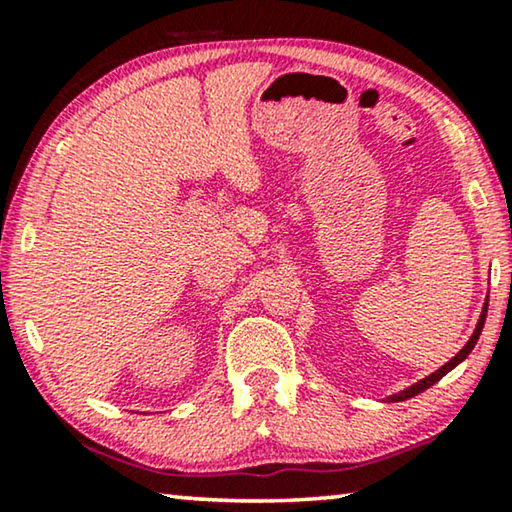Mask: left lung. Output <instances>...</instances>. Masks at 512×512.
Listing matches in <instances>:
<instances>
[{
  "instance_id": "left-lung-1",
  "label": "left lung",
  "mask_w": 512,
  "mask_h": 512,
  "mask_svg": "<svg viewBox=\"0 0 512 512\" xmlns=\"http://www.w3.org/2000/svg\"><path fill=\"white\" fill-rule=\"evenodd\" d=\"M485 317H487V303H485V307H482V314H480V321H478V326H475V331H473V335H471V340L466 342L464 345V349H461V352L454 356L452 361H447L443 368H438L436 373L433 375H429V377H424V380H419L417 384H412V387H408L405 391H401V394H394L389 398V401H394V403H398V401H405V398H412V396H417V394H422L424 389H429V387H433V384H436L440 377H445L447 373H450V370L454 368V366H459L461 361L466 359L468 354H471V349L475 347V342H478V338H480V333H482V326H485Z\"/></svg>"
}]
</instances>
